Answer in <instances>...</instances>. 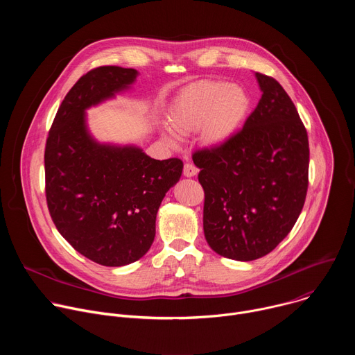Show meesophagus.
<instances>
[{
  "instance_id": "esophagus-1",
  "label": "esophagus",
  "mask_w": 355,
  "mask_h": 355,
  "mask_svg": "<svg viewBox=\"0 0 355 355\" xmlns=\"http://www.w3.org/2000/svg\"><path fill=\"white\" fill-rule=\"evenodd\" d=\"M196 174H198V168H196L193 164L187 163V164L184 166V175H185V177H195Z\"/></svg>"
}]
</instances>
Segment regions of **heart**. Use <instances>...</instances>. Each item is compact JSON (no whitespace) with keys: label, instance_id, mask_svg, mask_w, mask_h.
<instances>
[{"label":"heart","instance_id":"heart-1","mask_svg":"<svg viewBox=\"0 0 355 355\" xmlns=\"http://www.w3.org/2000/svg\"><path fill=\"white\" fill-rule=\"evenodd\" d=\"M248 110V94L240 85L220 80H202L177 95L167 118L171 128L180 135H188L200 128V141L215 148L237 133ZM172 131L163 128L162 133L168 144L175 146L178 139Z\"/></svg>","mask_w":355,"mask_h":355}]
</instances>
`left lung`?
<instances>
[{"instance_id": "1", "label": "left lung", "mask_w": 355, "mask_h": 355, "mask_svg": "<svg viewBox=\"0 0 355 355\" xmlns=\"http://www.w3.org/2000/svg\"><path fill=\"white\" fill-rule=\"evenodd\" d=\"M256 78L263 95L243 129L192 156L205 191V239L237 261L272 251L296 223L308 191L306 129L281 84L261 73Z\"/></svg>"}]
</instances>
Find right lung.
<instances>
[{
    "instance_id": "obj_1",
    "label": "right lung",
    "mask_w": 355,
    "mask_h": 355,
    "mask_svg": "<svg viewBox=\"0 0 355 355\" xmlns=\"http://www.w3.org/2000/svg\"><path fill=\"white\" fill-rule=\"evenodd\" d=\"M135 69L103 66L83 76L56 114L44 150L47 208L59 233L91 261H137L156 236V216L180 181V159L155 160L133 144L99 143L85 111L126 91Z\"/></svg>"
}]
</instances>
